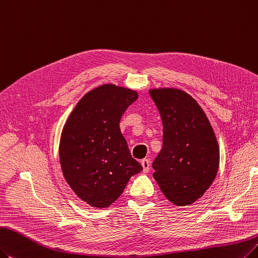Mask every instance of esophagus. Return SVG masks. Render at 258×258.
<instances>
[{
  "label": "esophagus",
  "mask_w": 258,
  "mask_h": 258,
  "mask_svg": "<svg viewBox=\"0 0 258 258\" xmlns=\"http://www.w3.org/2000/svg\"><path fill=\"white\" fill-rule=\"evenodd\" d=\"M141 164L143 166V171L144 172H148L149 171V166H150V161L147 159H143L141 161Z\"/></svg>",
  "instance_id": "34e87169"
}]
</instances>
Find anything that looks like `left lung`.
<instances>
[{"mask_svg": "<svg viewBox=\"0 0 258 258\" xmlns=\"http://www.w3.org/2000/svg\"><path fill=\"white\" fill-rule=\"evenodd\" d=\"M163 122V146L152 163L153 178L178 207L201 198L217 176L219 147L204 111L178 89L149 91Z\"/></svg>", "mask_w": 258, "mask_h": 258, "instance_id": "left-lung-1", "label": "left lung"}]
</instances>
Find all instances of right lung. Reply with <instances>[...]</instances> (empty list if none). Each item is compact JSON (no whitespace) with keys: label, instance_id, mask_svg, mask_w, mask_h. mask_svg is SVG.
<instances>
[{"label":"right lung","instance_id":"obj_1","mask_svg":"<svg viewBox=\"0 0 258 258\" xmlns=\"http://www.w3.org/2000/svg\"><path fill=\"white\" fill-rule=\"evenodd\" d=\"M138 96L130 89L102 85L79 100L63 127L59 145L63 177L91 207L108 208L143 170L119 129L122 114Z\"/></svg>","mask_w":258,"mask_h":258}]
</instances>
